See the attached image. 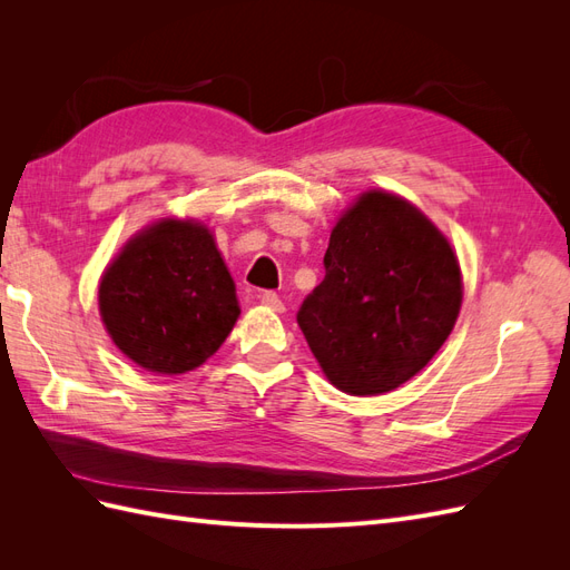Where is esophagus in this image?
Listing matches in <instances>:
<instances>
[{
  "instance_id": "34e87169",
  "label": "esophagus",
  "mask_w": 570,
  "mask_h": 570,
  "mask_svg": "<svg viewBox=\"0 0 570 570\" xmlns=\"http://www.w3.org/2000/svg\"><path fill=\"white\" fill-rule=\"evenodd\" d=\"M258 299H262V304L264 306H268V308H273V312H283V299L275 295V292H262V295H258Z\"/></svg>"
}]
</instances>
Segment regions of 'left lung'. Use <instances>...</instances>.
<instances>
[{"label": "left lung", "mask_w": 570, "mask_h": 570, "mask_svg": "<svg viewBox=\"0 0 570 570\" xmlns=\"http://www.w3.org/2000/svg\"><path fill=\"white\" fill-rule=\"evenodd\" d=\"M323 266L297 323L342 392L400 387L450 337L461 268L446 237L406 199L385 189L361 195L333 228Z\"/></svg>", "instance_id": "left-lung-1"}]
</instances>
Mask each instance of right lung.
Wrapping results in <instances>:
<instances>
[{
  "label": "right lung",
  "instance_id": "obj_1",
  "mask_svg": "<svg viewBox=\"0 0 570 570\" xmlns=\"http://www.w3.org/2000/svg\"><path fill=\"white\" fill-rule=\"evenodd\" d=\"M99 314L137 366L178 375L226 342L239 304L209 228L164 218L137 233L101 275Z\"/></svg>",
  "mask_w": 570,
  "mask_h": 570
}]
</instances>
